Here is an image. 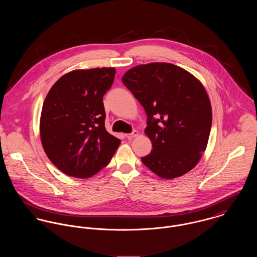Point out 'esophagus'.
Returning a JSON list of instances; mask_svg holds the SVG:
<instances>
[{"mask_svg": "<svg viewBox=\"0 0 257 257\" xmlns=\"http://www.w3.org/2000/svg\"><path fill=\"white\" fill-rule=\"evenodd\" d=\"M140 136V133L138 132V131H134L132 134H128V135H126V138L128 139V140H132V139H134V138H137V137H139Z\"/></svg>", "mask_w": 257, "mask_h": 257, "instance_id": "34e87169", "label": "esophagus"}]
</instances>
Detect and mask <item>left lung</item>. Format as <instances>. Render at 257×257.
<instances>
[{
	"label": "left lung",
	"mask_w": 257,
	"mask_h": 257,
	"mask_svg": "<svg viewBox=\"0 0 257 257\" xmlns=\"http://www.w3.org/2000/svg\"><path fill=\"white\" fill-rule=\"evenodd\" d=\"M147 114L145 134L151 141L144 164L163 179L192 170L209 142L212 106L209 95L193 74L171 63L138 65L121 78Z\"/></svg>",
	"instance_id": "left-lung-1"
}]
</instances>
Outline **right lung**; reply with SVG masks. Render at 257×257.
I'll use <instances>...</instances> for the list:
<instances>
[{
  "label": "right lung",
  "instance_id": "1",
  "mask_svg": "<svg viewBox=\"0 0 257 257\" xmlns=\"http://www.w3.org/2000/svg\"><path fill=\"white\" fill-rule=\"evenodd\" d=\"M113 67L76 69L60 77L42 106L39 134L50 161L63 173L89 178L107 166L120 141L105 127L103 97Z\"/></svg>",
  "mask_w": 257,
  "mask_h": 257
}]
</instances>
